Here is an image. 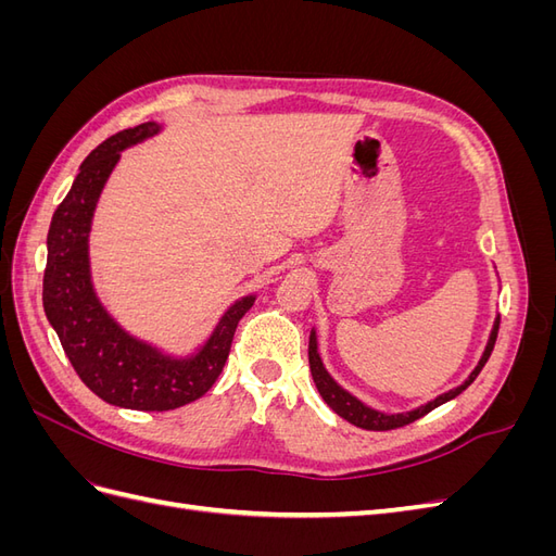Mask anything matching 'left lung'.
I'll list each match as a JSON object with an SVG mask.
<instances>
[{
	"instance_id": "obj_1",
	"label": "left lung",
	"mask_w": 556,
	"mask_h": 556,
	"mask_svg": "<svg viewBox=\"0 0 556 556\" xmlns=\"http://www.w3.org/2000/svg\"><path fill=\"white\" fill-rule=\"evenodd\" d=\"M498 323H501V319L496 317L494 329H492V333H490V343H486V348H484V352H482V357H480L478 366L473 368V374L468 376V380H466L464 384H459V387H454V390H450V392H445V394H441V396H435L433 401L425 403V406H419V408L410 410V413H399V415L378 413V410H374V408L364 406V403H362L359 399L348 394V392L343 390V387L336 384L333 378L327 374V368L323 366V359H319V355H317L315 331H311V341H308L311 374H313V380H315V387H317L319 396L325 399V403H327V406H329L336 415H341L343 419H348L350 425H355V427H359V429H368V431H390V429H399V427H406V425L415 422V419H419V417H425V415L431 413L433 408H439L441 403H445V401H450V399H454V396H459V394L466 390V387L478 378V374L482 371V366L486 364V359H490L492 350H494L496 336H498Z\"/></svg>"
}]
</instances>
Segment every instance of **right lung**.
Segmentation results:
<instances>
[{"label": "right lung", "mask_w": 556, "mask_h": 556, "mask_svg": "<svg viewBox=\"0 0 556 556\" xmlns=\"http://www.w3.org/2000/svg\"><path fill=\"white\" fill-rule=\"evenodd\" d=\"M160 131L143 123L113 134L80 164L70 194L53 213L43 271V311L74 371L106 403L131 410H174L204 396L229 357L239 319L255 296L237 301L194 357H169L137 341L99 304L90 280L88 233L97 199L121 160V150Z\"/></svg>", "instance_id": "right-lung-1"}]
</instances>
